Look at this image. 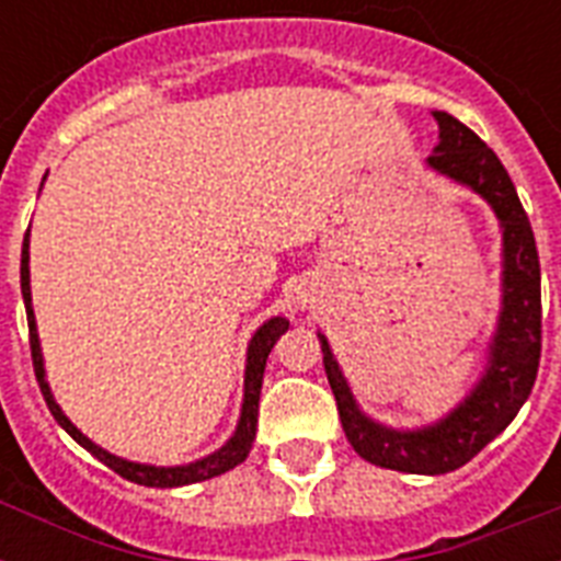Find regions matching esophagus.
<instances>
[{"mask_svg": "<svg viewBox=\"0 0 561 561\" xmlns=\"http://www.w3.org/2000/svg\"><path fill=\"white\" fill-rule=\"evenodd\" d=\"M299 302H302V306H306V302H308V294H306V290L299 294Z\"/></svg>", "mask_w": 561, "mask_h": 561, "instance_id": "obj_1", "label": "esophagus"}]
</instances>
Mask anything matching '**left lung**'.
<instances>
[{
    "label": "left lung",
    "mask_w": 561,
    "mask_h": 561,
    "mask_svg": "<svg viewBox=\"0 0 561 561\" xmlns=\"http://www.w3.org/2000/svg\"><path fill=\"white\" fill-rule=\"evenodd\" d=\"M434 118L439 145L427 157V165L478 192L492 206L504 236L501 314L489 341L486 369L448 416L434 425L399 431L358 408L325 334H317L346 439L367 462L404 474H445L483 451L527 401L541 358V271L530 218L495 151L443 110H434Z\"/></svg>",
    "instance_id": "1"
}]
</instances>
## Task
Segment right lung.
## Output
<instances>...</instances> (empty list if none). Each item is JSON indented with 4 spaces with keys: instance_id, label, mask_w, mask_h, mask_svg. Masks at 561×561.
<instances>
[{
    "instance_id": "right-lung-1",
    "label": "right lung",
    "mask_w": 561,
    "mask_h": 561,
    "mask_svg": "<svg viewBox=\"0 0 561 561\" xmlns=\"http://www.w3.org/2000/svg\"><path fill=\"white\" fill-rule=\"evenodd\" d=\"M20 285H22V299H25V314H28V341H31V360H34V375H37L39 390L46 399L51 416L57 419V425L64 427L66 434L72 436L75 443L83 445L92 457H99L104 466L122 474L130 483L139 486H153V489H174L186 486V483H201V480L218 478L224 471L236 469L238 462L247 460V454L253 448L255 439V422H259V396H262V378H264V364L271 355L273 343L279 341L282 334L288 332V320L285 317H271L267 323L259 325L253 334V341L247 346V369H244V401H241V419H238L236 434L229 436L227 443L220 445L218 451H211L203 460H194L188 466H145V462H130L125 457L104 451L101 445H95L90 436H83L78 427L66 419L60 404L51 396V387L46 381V367H43V352H39V337H37V320H34V308H31V276H28V232L22 241V264H20Z\"/></svg>"
}]
</instances>
